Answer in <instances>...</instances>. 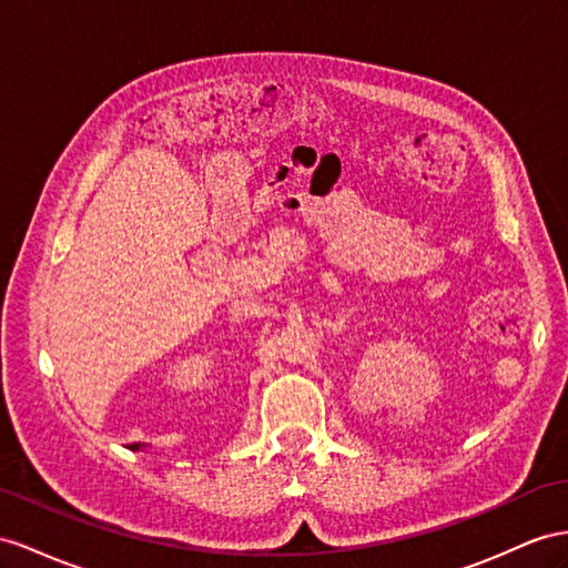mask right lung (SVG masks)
I'll use <instances>...</instances> for the list:
<instances>
[{
    "mask_svg": "<svg viewBox=\"0 0 568 568\" xmlns=\"http://www.w3.org/2000/svg\"><path fill=\"white\" fill-rule=\"evenodd\" d=\"M132 448H136V444H132Z\"/></svg>",
    "mask_w": 568,
    "mask_h": 568,
    "instance_id": "add662e5",
    "label": "right lung"
}]
</instances>
